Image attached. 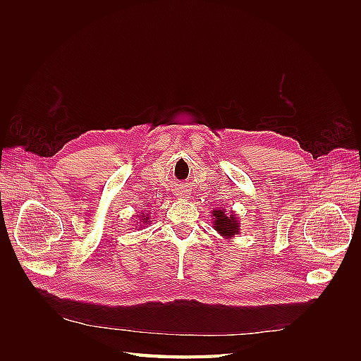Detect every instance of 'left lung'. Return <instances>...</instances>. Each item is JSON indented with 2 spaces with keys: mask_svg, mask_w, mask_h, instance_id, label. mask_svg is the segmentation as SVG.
I'll list each match as a JSON object with an SVG mask.
<instances>
[{
  "mask_svg": "<svg viewBox=\"0 0 361 361\" xmlns=\"http://www.w3.org/2000/svg\"><path fill=\"white\" fill-rule=\"evenodd\" d=\"M214 223H215V231L220 232L223 236L226 238H232L233 235H238L239 232V226L236 221V216L232 215H227L224 214L223 209H218L214 211Z\"/></svg>",
  "mask_w": 361,
  "mask_h": 361,
  "instance_id": "obj_1",
  "label": "left lung"
}]
</instances>
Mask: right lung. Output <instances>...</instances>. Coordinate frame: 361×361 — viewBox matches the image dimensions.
Listing matches in <instances>:
<instances>
[{
	"label": "right lung",
	"mask_w": 361,
	"mask_h": 361,
	"mask_svg": "<svg viewBox=\"0 0 361 361\" xmlns=\"http://www.w3.org/2000/svg\"><path fill=\"white\" fill-rule=\"evenodd\" d=\"M143 220H146V221H145V223H147V216H146V218H143Z\"/></svg>",
	"instance_id": "right-lung-1"
}]
</instances>
